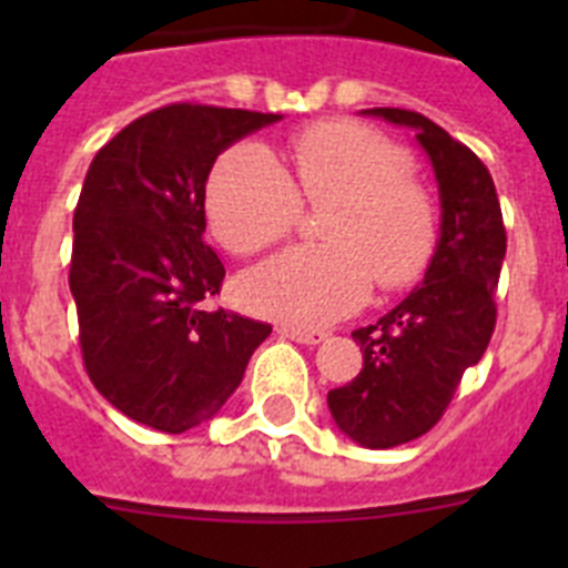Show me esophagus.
Returning a JSON list of instances; mask_svg holds the SVG:
<instances>
[{"label": "esophagus", "mask_w": 568, "mask_h": 568, "mask_svg": "<svg viewBox=\"0 0 568 568\" xmlns=\"http://www.w3.org/2000/svg\"><path fill=\"white\" fill-rule=\"evenodd\" d=\"M278 335L281 338H290V341H295V344H307V346H315L327 338V333H324V329H304V327H281Z\"/></svg>", "instance_id": "34e87169"}]
</instances>
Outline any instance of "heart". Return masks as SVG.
Returning <instances> with one entry per match:
<instances>
[{"label":"heart","mask_w":568,"mask_h":568,"mask_svg":"<svg viewBox=\"0 0 568 568\" xmlns=\"http://www.w3.org/2000/svg\"><path fill=\"white\" fill-rule=\"evenodd\" d=\"M409 162L386 135L353 122L301 130L290 168L258 142L224 150L207 182V219L224 247L253 255L298 222L301 195L333 202L324 215L327 244H298L241 278L253 313L321 327L355 313L373 281L404 287L435 247L433 199L406 173Z\"/></svg>","instance_id":"b5f03b06"}]
</instances>
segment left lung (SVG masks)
Returning <instances> with one entry per match:
<instances>
[{
	"label": "left lung",
	"mask_w": 568,
	"mask_h": 568,
	"mask_svg": "<svg viewBox=\"0 0 568 568\" xmlns=\"http://www.w3.org/2000/svg\"><path fill=\"white\" fill-rule=\"evenodd\" d=\"M366 113L415 130L440 193V239L424 284L378 324L355 329L364 369L327 395L346 438L366 449H389L429 433L466 369L484 358L498 318L495 287L506 230L489 170L466 144L415 110Z\"/></svg>",
	"instance_id": "1"
}]
</instances>
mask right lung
I'll list each match as a JSON object with an SVG mask.
<instances>
[{
  "instance_id": "add662e5",
  "label": "right lung",
  "mask_w": 568,
  "mask_h": 568,
  "mask_svg": "<svg viewBox=\"0 0 568 568\" xmlns=\"http://www.w3.org/2000/svg\"><path fill=\"white\" fill-rule=\"evenodd\" d=\"M278 113L175 102L115 133L90 162L73 213L70 293L84 369L110 404L159 433L213 418L270 324L204 301L224 264L204 244L215 159Z\"/></svg>"
}]
</instances>
